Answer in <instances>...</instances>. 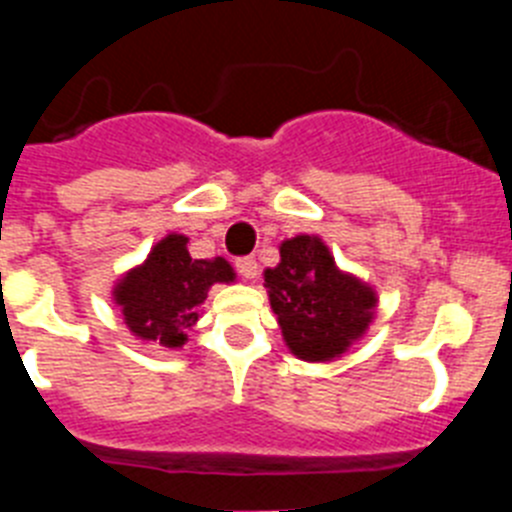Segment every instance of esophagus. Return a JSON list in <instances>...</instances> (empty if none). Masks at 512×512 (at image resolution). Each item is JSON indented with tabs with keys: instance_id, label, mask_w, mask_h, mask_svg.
Masks as SVG:
<instances>
[{
	"instance_id": "obj_1",
	"label": "esophagus",
	"mask_w": 512,
	"mask_h": 512,
	"mask_svg": "<svg viewBox=\"0 0 512 512\" xmlns=\"http://www.w3.org/2000/svg\"><path fill=\"white\" fill-rule=\"evenodd\" d=\"M235 269H238V274L243 279H256V274H259V261L253 259V256H241V259H235Z\"/></svg>"
}]
</instances>
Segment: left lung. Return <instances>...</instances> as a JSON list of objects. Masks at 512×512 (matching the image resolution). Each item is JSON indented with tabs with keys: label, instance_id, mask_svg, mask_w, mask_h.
I'll use <instances>...</instances> for the list:
<instances>
[{
	"label": "left lung",
	"instance_id": "obj_1",
	"mask_svg": "<svg viewBox=\"0 0 512 512\" xmlns=\"http://www.w3.org/2000/svg\"><path fill=\"white\" fill-rule=\"evenodd\" d=\"M282 264L266 269L271 307L292 354L328 361L343 354L372 320L374 292L336 269L320 238L284 241Z\"/></svg>",
	"mask_w": 512,
	"mask_h": 512
}]
</instances>
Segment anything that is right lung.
<instances>
[{"label": "right lung", "instance_id": "right-lung-1", "mask_svg": "<svg viewBox=\"0 0 512 512\" xmlns=\"http://www.w3.org/2000/svg\"><path fill=\"white\" fill-rule=\"evenodd\" d=\"M215 282H233L225 259H192L184 235H169L115 289L125 323L135 336L176 348L197 323V307Z\"/></svg>", "mask_w": 512, "mask_h": 512}]
</instances>
